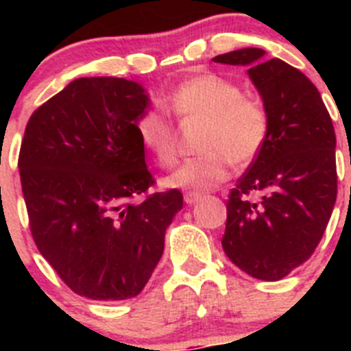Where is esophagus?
<instances>
[{
	"label": "esophagus",
	"mask_w": 351,
	"mask_h": 351,
	"mask_svg": "<svg viewBox=\"0 0 351 351\" xmlns=\"http://www.w3.org/2000/svg\"><path fill=\"white\" fill-rule=\"evenodd\" d=\"M185 204H189V205H193V204H197L198 200H202V195L200 193H193V192H189V193H185Z\"/></svg>",
	"instance_id": "1"
}]
</instances>
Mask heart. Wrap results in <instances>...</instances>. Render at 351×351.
Listing matches in <instances>:
<instances>
[{
    "label": "heart",
    "instance_id": "b5f03b06",
    "mask_svg": "<svg viewBox=\"0 0 351 351\" xmlns=\"http://www.w3.org/2000/svg\"><path fill=\"white\" fill-rule=\"evenodd\" d=\"M165 108L180 123H204L195 159L180 165L166 178L171 189L200 193L229 178V166L247 165L256 158L268 136V115L260 101L241 95L226 77L202 73L180 83L165 100ZM141 144L159 166L176 159L178 132L162 110L149 108L136 123Z\"/></svg>",
    "mask_w": 351,
    "mask_h": 351
}]
</instances>
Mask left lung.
<instances>
[{"label":"left lung","mask_w":351,"mask_h":351,"mask_svg":"<svg viewBox=\"0 0 351 351\" xmlns=\"http://www.w3.org/2000/svg\"><path fill=\"white\" fill-rule=\"evenodd\" d=\"M214 62L246 66L268 115L267 141L229 195L222 247L251 277L280 280L309 260L335 207L331 117L309 77L265 59L263 49H239Z\"/></svg>","instance_id":"8db88e82"}]
</instances>
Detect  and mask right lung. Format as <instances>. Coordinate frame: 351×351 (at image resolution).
<instances>
[{
    "mask_svg": "<svg viewBox=\"0 0 351 351\" xmlns=\"http://www.w3.org/2000/svg\"><path fill=\"white\" fill-rule=\"evenodd\" d=\"M147 91L123 77H80L32 113L19 169L30 231L73 292L136 297L182 210L178 190L134 198L154 183L136 123Z\"/></svg>",
    "mask_w": 351,
    "mask_h": 351,
    "instance_id": "right-lung-1",
    "label": "right lung"
}]
</instances>
